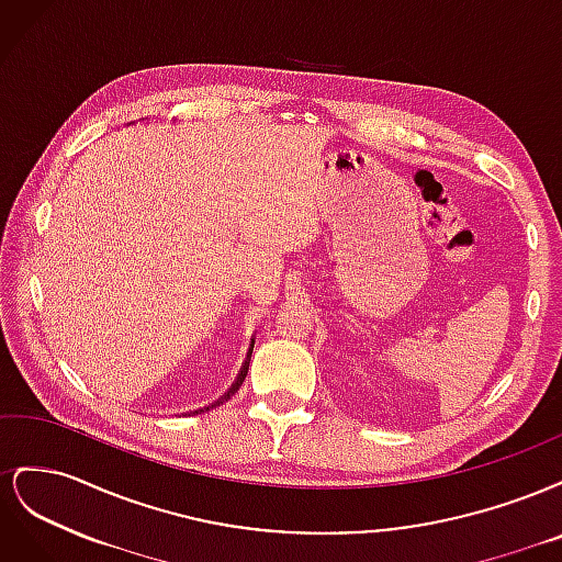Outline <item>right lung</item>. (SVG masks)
I'll return each mask as SVG.
<instances>
[{"label": "right lung", "instance_id": "1", "mask_svg": "<svg viewBox=\"0 0 562 562\" xmlns=\"http://www.w3.org/2000/svg\"><path fill=\"white\" fill-rule=\"evenodd\" d=\"M252 345H255V339H252ZM250 353H252V347H250V351H248V359H246V363H244V368H241V372H239V378H236V382L232 384V389L227 391V394L223 396V398H220V401H215L213 405H209V407H215V405H220V403H225L232 394H236V391H239V386L244 384V380H246V375H248V366H250ZM209 407H206V411H209ZM201 413V411H199Z\"/></svg>", "mask_w": 562, "mask_h": 562}]
</instances>
